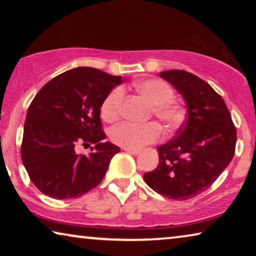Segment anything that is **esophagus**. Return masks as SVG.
Returning <instances> with one entry per match:
<instances>
[{
    "instance_id": "1",
    "label": "esophagus",
    "mask_w": 256,
    "mask_h": 256,
    "mask_svg": "<svg viewBox=\"0 0 256 256\" xmlns=\"http://www.w3.org/2000/svg\"><path fill=\"white\" fill-rule=\"evenodd\" d=\"M124 152H127L129 154H132V155H138V154L140 152L138 149H129V148H124Z\"/></svg>"
}]
</instances>
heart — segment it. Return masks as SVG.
Segmentation results:
<instances>
[{"instance_id":"obj_1","label":"heart","mask_w":256,"mask_h":256,"mask_svg":"<svg viewBox=\"0 0 256 256\" xmlns=\"http://www.w3.org/2000/svg\"><path fill=\"white\" fill-rule=\"evenodd\" d=\"M135 88L152 104V114L168 128H174L183 121L184 113L180 104L174 100V92L169 84L160 79H146L135 84ZM124 90L115 87L107 94L101 104L100 113L104 120H116L121 113ZM162 135V129L157 122L135 124L122 122L110 130V138L118 146L129 149H140L141 146L156 142Z\"/></svg>"}]
</instances>
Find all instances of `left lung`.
<instances>
[{
    "label": "left lung",
    "mask_w": 256,
    "mask_h": 256,
    "mask_svg": "<svg viewBox=\"0 0 256 256\" xmlns=\"http://www.w3.org/2000/svg\"><path fill=\"white\" fill-rule=\"evenodd\" d=\"M160 76L183 96L188 115L177 135L157 148L158 166L143 178L157 194L186 200L208 190L232 160L236 126L222 98L199 76L183 70Z\"/></svg>",
    "instance_id": "left-lung-1"
}]
</instances>
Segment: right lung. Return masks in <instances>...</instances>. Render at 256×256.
I'll return each instance as SVG.
<instances>
[{"instance_id":"obj_1","label":"right lung","mask_w":256,"mask_h":256,"mask_svg":"<svg viewBox=\"0 0 256 256\" xmlns=\"http://www.w3.org/2000/svg\"><path fill=\"white\" fill-rule=\"evenodd\" d=\"M122 76L76 68L54 76L40 90L26 113L20 157L42 194L56 199L82 197L104 180L118 146L106 138L101 104ZM96 144L90 156L79 145Z\"/></svg>"}]
</instances>
